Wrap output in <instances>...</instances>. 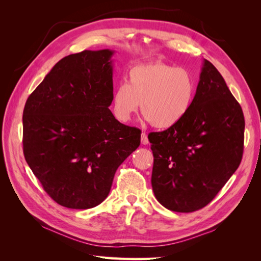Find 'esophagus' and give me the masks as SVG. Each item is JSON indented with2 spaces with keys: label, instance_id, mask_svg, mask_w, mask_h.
Segmentation results:
<instances>
[{
  "label": "esophagus",
  "instance_id": "esophagus-1",
  "mask_svg": "<svg viewBox=\"0 0 261 261\" xmlns=\"http://www.w3.org/2000/svg\"><path fill=\"white\" fill-rule=\"evenodd\" d=\"M149 144V140L147 137V134L143 133L141 134V145H148Z\"/></svg>",
  "mask_w": 261,
  "mask_h": 261
}]
</instances>
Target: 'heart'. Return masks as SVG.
Returning <instances> with one entry per match:
<instances>
[{
    "instance_id": "heart-1",
    "label": "heart",
    "mask_w": 261,
    "mask_h": 261,
    "mask_svg": "<svg viewBox=\"0 0 261 261\" xmlns=\"http://www.w3.org/2000/svg\"><path fill=\"white\" fill-rule=\"evenodd\" d=\"M195 82L188 70L163 62L133 66L126 84L115 87L112 111L120 122L141 112L155 128L169 129L184 120L195 99Z\"/></svg>"
}]
</instances>
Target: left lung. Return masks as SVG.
<instances>
[{
	"label": "left lung",
	"instance_id": "1",
	"mask_svg": "<svg viewBox=\"0 0 261 261\" xmlns=\"http://www.w3.org/2000/svg\"><path fill=\"white\" fill-rule=\"evenodd\" d=\"M244 129L240 103L219 70L203 60L191 111L174 127L148 135L156 200L175 212L207 206L239 168Z\"/></svg>",
	"mask_w": 261,
	"mask_h": 261
}]
</instances>
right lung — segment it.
I'll list each match as a JSON object with an SVG mask.
<instances>
[{
	"instance_id": "add662e5",
	"label": "right lung",
	"mask_w": 261,
	"mask_h": 261,
	"mask_svg": "<svg viewBox=\"0 0 261 261\" xmlns=\"http://www.w3.org/2000/svg\"><path fill=\"white\" fill-rule=\"evenodd\" d=\"M114 52L85 50L63 58L23 109L25 159L63 207L100 204L117 168L140 145V130L118 122L109 109Z\"/></svg>"
}]
</instances>
